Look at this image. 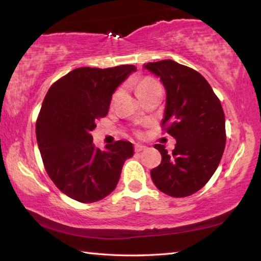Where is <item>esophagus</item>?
<instances>
[{"instance_id":"esophagus-1","label":"esophagus","mask_w":261,"mask_h":261,"mask_svg":"<svg viewBox=\"0 0 261 261\" xmlns=\"http://www.w3.org/2000/svg\"><path fill=\"white\" fill-rule=\"evenodd\" d=\"M145 149H146V146H144V145H141V144H136L135 145V151L137 153H139L141 151H145Z\"/></svg>"}]
</instances>
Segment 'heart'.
I'll list each match as a JSON object with an SVG mask.
<instances>
[{
    "instance_id": "heart-1",
    "label": "heart",
    "mask_w": 261,
    "mask_h": 261,
    "mask_svg": "<svg viewBox=\"0 0 261 261\" xmlns=\"http://www.w3.org/2000/svg\"><path fill=\"white\" fill-rule=\"evenodd\" d=\"M152 87H161V86H160V84H159L156 81H154V79H152V78L141 79V81L138 83V85H137V87H136L137 94L145 90H148V88H152Z\"/></svg>"
}]
</instances>
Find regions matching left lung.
Segmentation results:
<instances>
[{
	"instance_id": "8db88e82",
	"label": "left lung",
	"mask_w": 261,
	"mask_h": 261,
	"mask_svg": "<svg viewBox=\"0 0 261 261\" xmlns=\"http://www.w3.org/2000/svg\"><path fill=\"white\" fill-rule=\"evenodd\" d=\"M144 69L166 88L162 126L176 139L173 153L156 144L162 160L151 170L155 187L182 198L199 191L215 173L226 145L222 106L199 72L171 60L149 62Z\"/></svg>"
}]
</instances>
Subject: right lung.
<instances>
[{
  "mask_svg": "<svg viewBox=\"0 0 261 261\" xmlns=\"http://www.w3.org/2000/svg\"><path fill=\"white\" fill-rule=\"evenodd\" d=\"M135 71V65L74 69L53 84L43 99L35 125L39 151L50 179L71 199H103L134 155L130 141L96 148L91 132L108 114L116 88Z\"/></svg>",
  "mask_w": 261,
  "mask_h": 261,
  "instance_id": "1",
  "label": "right lung"
}]
</instances>
